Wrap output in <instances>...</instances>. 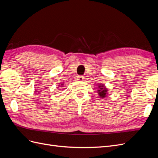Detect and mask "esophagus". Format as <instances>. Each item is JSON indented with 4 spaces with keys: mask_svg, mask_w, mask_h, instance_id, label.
Here are the masks:
<instances>
[{
    "mask_svg": "<svg viewBox=\"0 0 158 158\" xmlns=\"http://www.w3.org/2000/svg\"><path fill=\"white\" fill-rule=\"evenodd\" d=\"M77 80L78 81H80V82H82V81H84V78L82 76H79L77 77Z\"/></svg>",
    "mask_w": 158,
    "mask_h": 158,
    "instance_id": "1",
    "label": "esophagus"
}]
</instances>
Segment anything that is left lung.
<instances>
[{"mask_svg":"<svg viewBox=\"0 0 158 158\" xmlns=\"http://www.w3.org/2000/svg\"><path fill=\"white\" fill-rule=\"evenodd\" d=\"M99 89H98V94L99 95L100 98H104L107 97V88L104 86V85L102 84H99Z\"/></svg>","mask_w":158,"mask_h":158,"instance_id":"left-lung-1","label":"left lung"}]
</instances>
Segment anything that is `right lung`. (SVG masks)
Returning <instances> with one entry per match:
<instances>
[{
    "label": "right lung",
    "mask_w": 158,
    "mask_h": 158,
    "mask_svg": "<svg viewBox=\"0 0 158 158\" xmlns=\"http://www.w3.org/2000/svg\"><path fill=\"white\" fill-rule=\"evenodd\" d=\"M61 85H60V86H63V84H60Z\"/></svg>",
    "instance_id": "add662e5"
}]
</instances>
